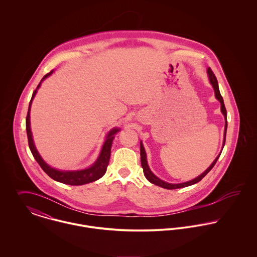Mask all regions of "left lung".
I'll return each instance as SVG.
<instances>
[{"label": "left lung", "mask_w": 257, "mask_h": 257, "mask_svg": "<svg viewBox=\"0 0 257 257\" xmlns=\"http://www.w3.org/2000/svg\"><path fill=\"white\" fill-rule=\"evenodd\" d=\"M207 73L209 76V80H210V83L212 84L213 88H214V91H215V96H216V99L219 101L220 103V111L222 112L223 116H224V119H225V123H224V132H223V143H222V148L224 147V143H225V136H226V128H227V121H226V110H225V107H224V104H223V100H222V97L220 95V89H219V84H218V81H217V78L215 76V74L213 73V71L211 70V68H208L207 70ZM222 151V149H221ZM220 154L216 157V159L213 161V163L201 174L199 175L198 177L190 180V181H187V182H184V183L179 184H172L167 183L161 179H159L156 175H154L152 173V171L150 170L148 164H147V152H146V149L144 147L143 143L141 142V161H142V166L144 168V174L146 176L147 180L150 182V183L154 184V185H157L159 187H162L164 189H178V188H184V187H188V186H191L193 184L198 183L199 181H201L211 170L212 168L215 166L216 162L218 161L219 157H220Z\"/></svg>", "instance_id": "1"}]
</instances>
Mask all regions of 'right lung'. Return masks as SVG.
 Returning <instances> with one entry per match:
<instances>
[{
	"label": "right lung",
	"instance_id": "right-lung-1",
	"mask_svg": "<svg viewBox=\"0 0 257 257\" xmlns=\"http://www.w3.org/2000/svg\"><path fill=\"white\" fill-rule=\"evenodd\" d=\"M53 73V70H51L49 73L46 74L45 76H43V78L41 79V81L39 82V84L37 85V89L35 90V92L33 93L30 105H29V110H28V114H27V119H26V126H27V134H28V141H29V147L30 149L35 157V159L37 160V163L39 164V166L42 168V170L53 180L60 182V183L67 184V185H73V186H78V185H84V184L91 183L94 182L98 179H100L101 177L104 176V174L107 171V167L109 165V161H110V148L112 145V141L114 139V136L120 131L117 127H113L112 130H110V132L107 134L106 136V140L105 143L102 147L101 152L97 158V160L88 168L85 169H81V170H59L56 169L54 167H51L50 165H48L40 156V154L37 151V147L35 146L34 143V139H33V134H32V130H31V108H32V104L33 101L37 95V90L39 89L42 81H44L47 77H49L51 74Z\"/></svg>",
	"mask_w": 257,
	"mask_h": 257
}]
</instances>
